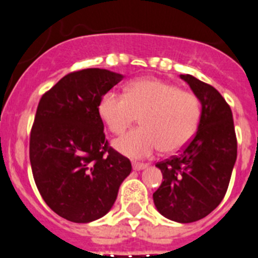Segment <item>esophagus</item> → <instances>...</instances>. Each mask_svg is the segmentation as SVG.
<instances>
[{"instance_id": "esophagus-1", "label": "esophagus", "mask_w": 258, "mask_h": 258, "mask_svg": "<svg viewBox=\"0 0 258 258\" xmlns=\"http://www.w3.org/2000/svg\"><path fill=\"white\" fill-rule=\"evenodd\" d=\"M132 167H134V170H137V171H140V170H144L147 167V164H144V162H132Z\"/></svg>"}]
</instances>
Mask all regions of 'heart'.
Instances as JSON below:
<instances>
[{
  "label": "heart",
  "mask_w": 258,
  "mask_h": 258,
  "mask_svg": "<svg viewBox=\"0 0 258 258\" xmlns=\"http://www.w3.org/2000/svg\"><path fill=\"white\" fill-rule=\"evenodd\" d=\"M109 131L121 135L139 119L142 126L113 142L118 152L142 159L161 147L182 149L191 140L202 116L201 101L190 91L156 78L135 81L123 94L107 92L98 107Z\"/></svg>",
  "instance_id": "1"
}]
</instances>
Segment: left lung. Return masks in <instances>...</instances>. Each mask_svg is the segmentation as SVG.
<instances>
[{
  "label": "left lung",
  "instance_id": "8db88e82",
  "mask_svg": "<svg viewBox=\"0 0 258 258\" xmlns=\"http://www.w3.org/2000/svg\"><path fill=\"white\" fill-rule=\"evenodd\" d=\"M202 104L198 131L179 155L157 162L162 179L154 192L160 214L191 223L213 212L226 196L237 159V139L231 107L214 87L181 74Z\"/></svg>",
  "mask_w": 258,
  "mask_h": 258
}]
</instances>
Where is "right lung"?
<instances>
[{
  "instance_id": "add662e5",
  "label": "right lung",
  "mask_w": 258,
  "mask_h": 258,
  "mask_svg": "<svg viewBox=\"0 0 258 258\" xmlns=\"http://www.w3.org/2000/svg\"><path fill=\"white\" fill-rule=\"evenodd\" d=\"M123 79L107 69L73 72L42 94L30 134L35 184L57 216L89 223L111 211L131 172L127 157L108 146L98 107Z\"/></svg>"
}]
</instances>
